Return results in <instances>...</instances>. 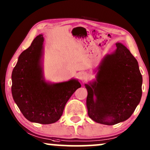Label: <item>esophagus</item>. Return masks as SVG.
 <instances>
[{
  "label": "esophagus",
  "instance_id": "1",
  "mask_svg": "<svg viewBox=\"0 0 150 150\" xmlns=\"http://www.w3.org/2000/svg\"><path fill=\"white\" fill-rule=\"evenodd\" d=\"M87 77V75L85 73H84V72H82V73L79 74V79H80V80L82 81L85 80Z\"/></svg>",
  "mask_w": 150,
  "mask_h": 150
}]
</instances>
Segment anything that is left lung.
I'll return each instance as SVG.
<instances>
[{"label":"left lung","instance_id":"8db88e82","mask_svg":"<svg viewBox=\"0 0 150 150\" xmlns=\"http://www.w3.org/2000/svg\"><path fill=\"white\" fill-rule=\"evenodd\" d=\"M94 70L96 79L85 84L89 118L112 125L128 119L142 97V77L138 63L130 51L117 42Z\"/></svg>","mask_w":150,"mask_h":150}]
</instances>
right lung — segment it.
<instances>
[{"label":"right lung","instance_id":"add662e5","mask_svg":"<svg viewBox=\"0 0 150 150\" xmlns=\"http://www.w3.org/2000/svg\"><path fill=\"white\" fill-rule=\"evenodd\" d=\"M42 34L22 52L12 73V95L23 116L33 123L51 124L62 116L67 101L81 85L76 79L51 83L43 75Z\"/></svg>","mask_w":150,"mask_h":150}]
</instances>
